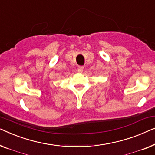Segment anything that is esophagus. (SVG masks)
I'll return each instance as SVG.
<instances>
[{
	"label": "esophagus",
	"mask_w": 155,
	"mask_h": 155,
	"mask_svg": "<svg viewBox=\"0 0 155 155\" xmlns=\"http://www.w3.org/2000/svg\"><path fill=\"white\" fill-rule=\"evenodd\" d=\"M84 67H83V66H79V67H78V71L79 73H81L82 71H83V70H84Z\"/></svg>",
	"instance_id": "esophagus-1"
}]
</instances>
